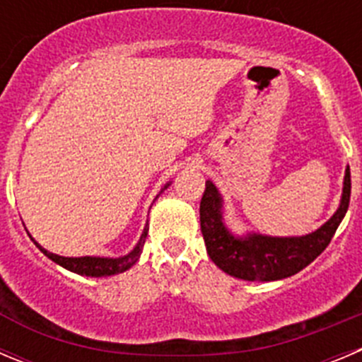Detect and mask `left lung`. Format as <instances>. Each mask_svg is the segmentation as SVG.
Instances as JSON below:
<instances>
[{
  "label": "left lung",
  "instance_id": "1",
  "mask_svg": "<svg viewBox=\"0 0 362 362\" xmlns=\"http://www.w3.org/2000/svg\"><path fill=\"white\" fill-rule=\"evenodd\" d=\"M350 168L344 172V187L341 204L336 214L320 230L305 237L276 238L264 235H247L237 238L222 224V201L217 188L206 181L201 199V231L211 260L224 273L240 280L271 281L293 276L316 260L330 244L337 226L343 221L350 203Z\"/></svg>",
  "mask_w": 362,
  "mask_h": 362
}]
</instances>
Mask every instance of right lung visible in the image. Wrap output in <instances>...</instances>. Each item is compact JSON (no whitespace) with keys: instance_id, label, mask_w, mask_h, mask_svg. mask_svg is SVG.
Instances as JSON below:
<instances>
[{"instance_id":"obj_1","label":"right lung","mask_w":362,"mask_h":362,"mask_svg":"<svg viewBox=\"0 0 362 362\" xmlns=\"http://www.w3.org/2000/svg\"><path fill=\"white\" fill-rule=\"evenodd\" d=\"M148 228H145L144 233H141L140 242H138V246L131 251L129 255L122 258H100V257H81V258H68V257H59V255H53L49 251H46L45 247H41L35 242V246L49 258L55 264L62 265L64 269L73 271V273L77 274H84V276H111V274H118L127 271L131 265H134L140 258L141 250H144L145 238H147Z\"/></svg>"}]
</instances>
